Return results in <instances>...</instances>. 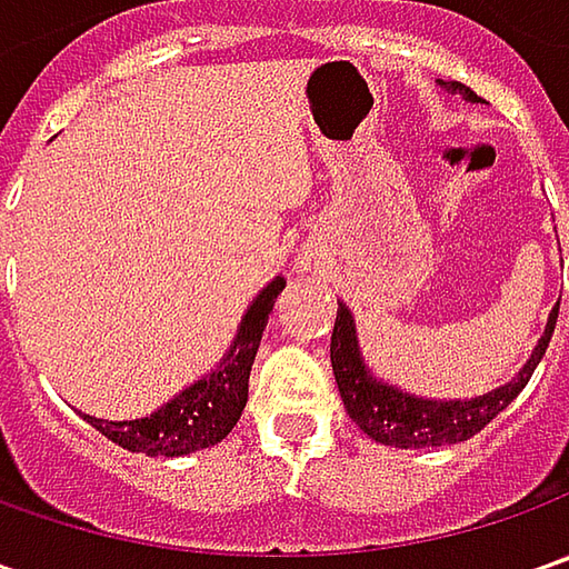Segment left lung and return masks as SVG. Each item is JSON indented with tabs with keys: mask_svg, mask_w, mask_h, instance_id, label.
Listing matches in <instances>:
<instances>
[{
	"mask_svg": "<svg viewBox=\"0 0 569 569\" xmlns=\"http://www.w3.org/2000/svg\"><path fill=\"white\" fill-rule=\"evenodd\" d=\"M440 88H447L452 94H462L469 103H485L462 81H440ZM558 307L551 310L548 326L532 348V358L519 367L513 380L497 386L485 396H475V399H427V396H415V392H405L399 386L386 382L367 367L355 317L345 303H339L329 358H332V373L339 382L345 411L351 415V421L361 427L370 440H377L382 447L425 449L462 443V440H469L478 430L491 425L493 418L526 389V382L532 380L538 361L545 358L548 341L555 336Z\"/></svg>",
	"mask_w": 569,
	"mask_h": 569,
	"instance_id": "left-lung-1",
	"label": "left lung"
}]
</instances>
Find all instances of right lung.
Returning <instances> with one entry per match:
<instances>
[{
  "label": "right lung",
  "instance_id": "obj_1",
  "mask_svg": "<svg viewBox=\"0 0 569 569\" xmlns=\"http://www.w3.org/2000/svg\"><path fill=\"white\" fill-rule=\"evenodd\" d=\"M284 291V278L274 274L272 281L252 297L247 313L237 326V336L230 341L228 355L218 367L189 382L170 402L158 411L132 418V421H107L94 415H81L91 427L129 452L144 456H189L196 449L214 447L228 437L233 425L243 415V405L250 396V370L259 351V341L266 332V322L274 307V297Z\"/></svg>",
  "mask_w": 569,
  "mask_h": 569
}]
</instances>
